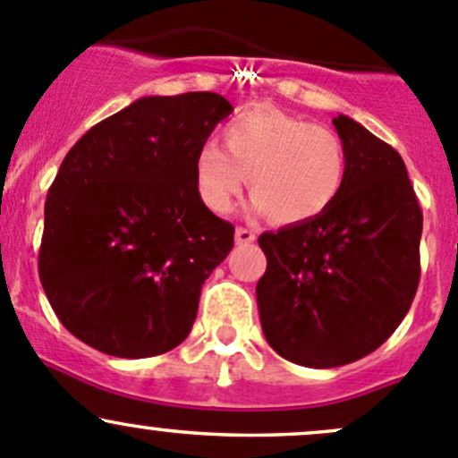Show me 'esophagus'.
Here are the masks:
<instances>
[{"mask_svg":"<svg viewBox=\"0 0 458 458\" xmlns=\"http://www.w3.org/2000/svg\"><path fill=\"white\" fill-rule=\"evenodd\" d=\"M255 239H257V233L250 228H242V225H239L237 233H234V242H237L239 246H248V243H252Z\"/></svg>","mask_w":458,"mask_h":458,"instance_id":"obj_1","label":"esophagus"}]
</instances>
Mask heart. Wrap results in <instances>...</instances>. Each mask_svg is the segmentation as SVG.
Returning <instances> with one entry per match:
<instances>
[{"label": "heart", "instance_id": "b5f03b06", "mask_svg": "<svg viewBox=\"0 0 458 458\" xmlns=\"http://www.w3.org/2000/svg\"><path fill=\"white\" fill-rule=\"evenodd\" d=\"M224 149L203 143L195 157V183L210 210H230L248 177L255 208L276 224L317 219L339 199L348 174L344 140L272 106H257L221 131Z\"/></svg>", "mask_w": 458, "mask_h": 458}]
</instances>
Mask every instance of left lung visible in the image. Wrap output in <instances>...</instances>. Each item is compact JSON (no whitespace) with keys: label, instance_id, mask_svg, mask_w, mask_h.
I'll use <instances>...</instances> for the list:
<instances>
[{"label":"left lung","instance_id":"left-lung-1","mask_svg":"<svg viewBox=\"0 0 458 458\" xmlns=\"http://www.w3.org/2000/svg\"><path fill=\"white\" fill-rule=\"evenodd\" d=\"M348 152L339 199L317 219L263 233V335L306 368L374 352L408 315L421 276L423 212L399 152L354 119H332Z\"/></svg>","mask_w":458,"mask_h":458}]
</instances>
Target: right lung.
Segmentation results:
<instances>
[{"instance_id": "1", "label": "right lung", "mask_w": 458, "mask_h": 458, "mask_svg": "<svg viewBox=\"0 0 458 458\" xmlns=\"http://www.w3.org/2000/svg\"><path fill=\"white\" fill-rule=\"evenodd\" d=\"M233 106L216 92L141 97L64 157L44 208L39 279L71 335L110 357L177 348L201 285L234 246L195 157Z\"/></svg>"}]
</instances>
